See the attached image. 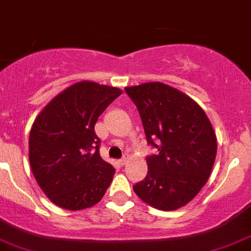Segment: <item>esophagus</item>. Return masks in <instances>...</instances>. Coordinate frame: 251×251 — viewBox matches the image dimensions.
I'll use <instances>...</instances> for the list:
<instances>
[{"label": "esophagus", "mask_w": 251, "mask_h": 251, "mask_svg": "<svg viewBox=\"0 0 251 251\" xmlns=\"http://www.w3.org/2000/svg\"><path fill=\"white\" fill-rule=\"evenodd\" d=\"M127 161H128V157L124 156L123 159L119 160V164H121V165H126V163H127Z\"/></svg>", "instance_id": "esophagus-1"}]
</instances>
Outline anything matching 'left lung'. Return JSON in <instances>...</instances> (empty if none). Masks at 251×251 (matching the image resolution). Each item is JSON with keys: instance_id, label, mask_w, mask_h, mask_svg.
Returning a JSON list of instances; mask_svg holds the SVG:
<instances>
[{"instance_id": "left-lung-1", "label": "left lung", "mask_w": 251, "mask_h": 251, "mask_svg": "<svg viewBox=\"0 0 251 251\" xmlns=\"http://www.w3.org/2000/svg\"><path fill=\"white\" fill-rule=\"evenodd\" d=\"M124 90L139 111L148 144L157 149L133 190L154 208L176 211L195 199L212 173L217 137L211 121L197 102L166 83Z\"/></svg>"}]
</instances>
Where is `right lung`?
Listing matches in <instances>:
<instances>
[{"label":"right lung","instance_id":"obj_1","mask_svg":"<svg viewBox=\"0 0 251 251\" xmlns=\"http://www.w3.org/2000/svg\"><path fill=\"white\" fill-rule=\"evenodd\" d=\"M122 90L80 81L40 111L29 134V163L48 199L68 211L99 203L114 170L100 155L95 124Z\"/></svg>","mask_w":251,"mask_h":251}]
</instances>
